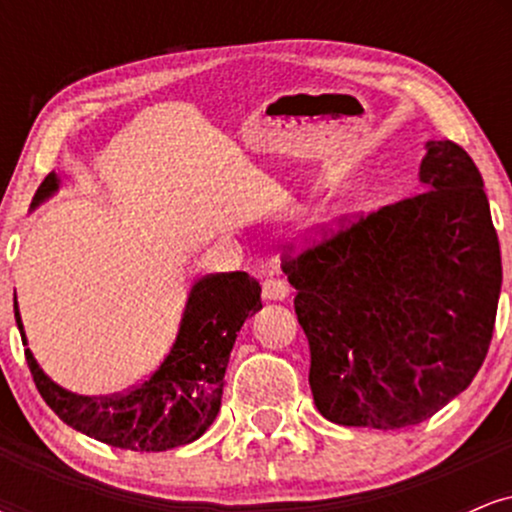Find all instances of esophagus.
Listing matches in <instances>:
<instances>
[{"label": "esophagus", "mask_w": 512, "mask_h": 512, "mask_svg": "<svg viewBox=\"0 0 512 512\" xmlns=\"http://www.w3.org/2000/svg\"><path fill=\"white\" fill-rule=\"evenodd\" d=\"M289 296V286L284 279H276V276H267L262 281V298L264 301H284Z\"/></svg>", "instance_id": "34e87169"}]
</instances>
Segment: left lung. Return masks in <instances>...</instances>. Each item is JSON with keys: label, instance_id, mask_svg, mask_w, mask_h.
I'll return each mask as SVG.
<instances>
[{"label": "left lung", "instance_id": "obj_1", "mask_svg": "<svg viewBox=\"0 0 512 512\" xmlns=\"http://www.w3.org/2000/svg\"><path fill=\"white\" fill-rule=\"evenodd\" d=\"M419 175L421 195L281 255L315 407L339 426L421 424L489 354L503 269L484 180L450 139L426 144Z\"/></svg>", "mask_w": 512, "mask_h": 512}]
</instances>
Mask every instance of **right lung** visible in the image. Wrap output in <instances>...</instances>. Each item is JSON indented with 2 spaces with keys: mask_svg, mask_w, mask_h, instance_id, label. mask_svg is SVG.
<instances>
[{
  "mask_svg": "<svg viewBox=\"0 0 512 512\" xmlns=\"http://www.w3.org/2000/svg\"><path fill=\"white\" fill-rule=\"evenodd\" d=\"M57 190L55 173L38 187L33 207ZM260 281L245 272L207 274L187 296L178 337L168 356L142 383L105 397H84L55 385L26 349L40 397L67 426L113 448L161 452L192 443L216 419L223 375L233 344L252 313L262 308ZM16 325L26 344L19 308Z\"/></svg>",
  "mask_w": 512,
  "mask_h": 512,
  "instance_id": "1",
  "label": "right lung"
}]
</instances>
